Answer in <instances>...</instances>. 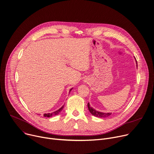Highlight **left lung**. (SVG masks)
Returning a JSON list of instances; mask_svg holds the SVG:
<instances>
[{"instance_id":"8db88e82","label":"left lung","mask_w":154,"mask_h":154,"mask_svg":"<svg viewBox=\"0 0 154 154\" xmlns=\"http://www.w3.org/2000/svg\"><path fill=\"white\" fill-rule=\"evenodd\" d=\"M135 60H136V58L134 57ZM136 66H138V64H137V61H136ZM88 109L90 111V112L95 117H100V118H105V117H106L112 114V112H108V113H104V112H100V111H97L96 109H94L91 106L89 103H88Z\"/></svg>"}]
</instances>
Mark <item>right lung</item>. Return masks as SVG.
<instances>
[{
    "mask_svg": "<svg viewBox=\"0 0 154 154\" xmlns=\"http://www.w3.org/2000/svg\"><path fill=\"white\" fill-rule=\"evenodd\" d=\"M72 89H73V88H72V89L70 90V92H70V91L72 90ZM63 105L60 108H59V109H57V111H54V112H51V113L44 114V115H43V116H44L45 117H52V116H56V115L59 114L62 111V110L63 109Z\"/></svg>",
    "mask_w": 154,
    "mask_h": 154,
    "instance_id": "1",
    "label": "right lung"
}]
</instances>
